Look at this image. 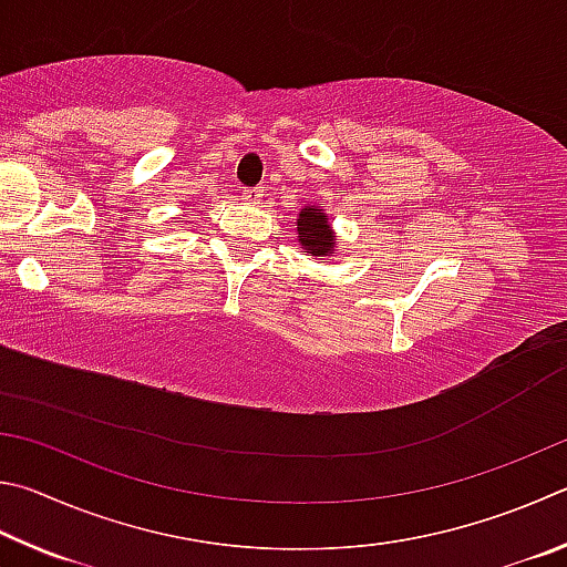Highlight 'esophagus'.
I'll list each match as a JSON object with an SVG mask.
<instances>
[{"instance_id": "esophagus-1", "label": "esophagus", "mask_w": 567, "mask_h": 567, "mask_svg": "<svg viewBox=\"0 0 567 567\" xmlns=\"http://www.w3.org/2000/svg\"><path fill=\"white\" fill-rule=\"evenodd\" d=\"M261 196H264V188H258V186L241 188V202L244 204H258V202H261Z\"/></svg>"}]
</instances>
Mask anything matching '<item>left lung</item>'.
<instances>
[{"label":"left lung","instance_id":"1","mask_svg":"<svg viewBox=\"0 0 567 567\" xmlns=\"http://www.w3.org/2000/svg\"><path fill=\"white\" fill-rule=\"evenodd\" d=\"M299 244L311 256H331L336 251V236L329 224V216L321 206H306L296 218Z\"/></svg>","mask_w":567,"mask_h":567}]
</instances>
